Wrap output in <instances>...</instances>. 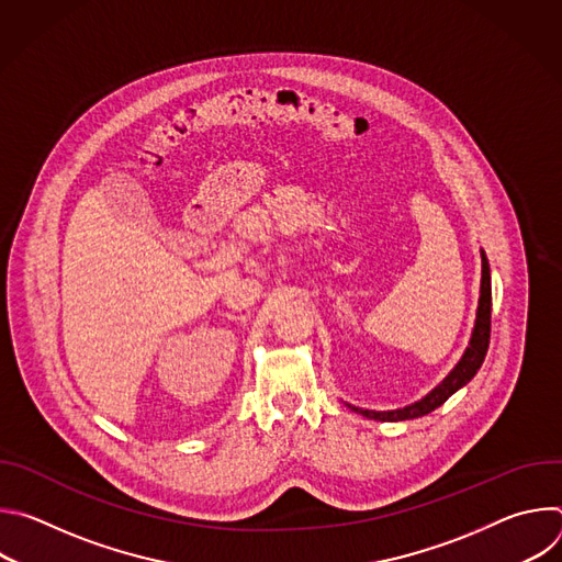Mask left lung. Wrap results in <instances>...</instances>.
Wrapping results in <instances>:
<instances>
[{"label": "left lung", "mask_w": 562, "mask_h": 562, "mask_svg": "<svg viewBox=\"0 0 562 562\" xmlns=\"http://www.w3.org/2000/svg\"><path fill=\"white\" fill-rule=\"evenodd\" d=\"M480 258H483V278H480V297H477V311H475V323L473 331L469 338V345L458 360V364L447 373V378L434 386L425 397H420L418 403H412L403 409H393V412H373V409H360L347 403V407L369 420H380V423H397V420H414L420 416L431 414L440 405H445L447 400L462 389L475 373L483 367V360L490 349V334H492V273H490V260L485 251H480Z\"/></svg>", "instance_id": "left-lung-1"}]
</instances>
